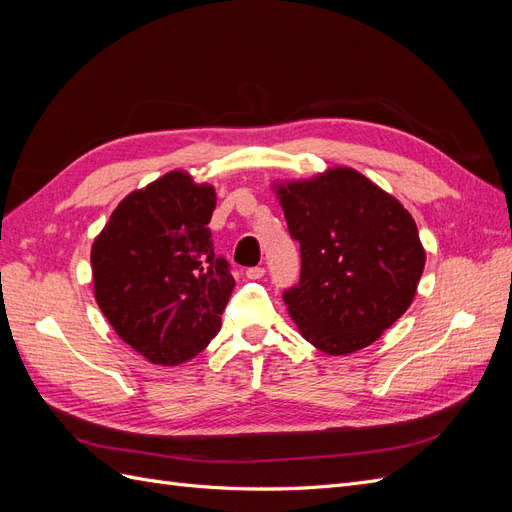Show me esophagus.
<instances>
[{"label": "esophagus", "mask_w": 512, "mask_h": 512, "mask_svg": "<svg viewBox=\"0 0 512 512\" xmlns=\"http://www.w3.org/2000/svg\"><path fill=\"white\" fill-rule=\"evenodd\" d=\"M245 275H247V280H260V277L265 275V267H250L245 271Z\"/></svg>", "instance_id": "34e87169"}]
</instances>
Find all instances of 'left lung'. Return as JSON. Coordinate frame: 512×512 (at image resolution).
<instances>
[{
    "label": "left lung",
    "instance_id": "left-lung-1",
    "mask_svg": "<svg viewBox=\"0 0 512 512\" xmlns=\"http://www.w3.org/2000/svg\"><path fill=\"white\" fill-rule=\"evenodd\" d=\"M277 194L301 245L299 284L282 294L292 320L333 356L374 344L410 307L425 269L412 215L352 168Z\"/></svg>",
    "mask_w": 512,
    "mask_h": 512
}]
</instances>
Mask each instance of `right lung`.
Wrapping results in <instances>:
<instances>
[{
    "label": "right lung",
    "mask_w": 512,
    "mask_h": 512,
    "mask_svg": "<svg viewBox=\"0 0 512 512\" xmlns=\"http://www.w3.org/2000/svg\"><path fill=\"white\" fill-rule=\"evenodd\" d=\"M215 190L168 173L132 192L91 247L96 301L115 333L158 365L203 352L235 288L207 224Z\"/></svg>",
    "instance_id": "obj_1"
}]
</instances>
